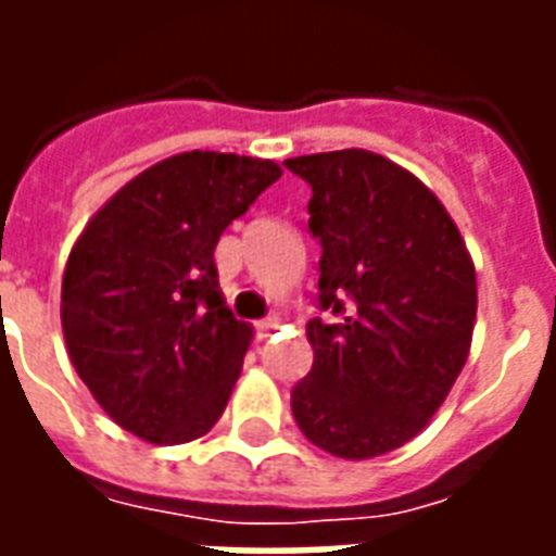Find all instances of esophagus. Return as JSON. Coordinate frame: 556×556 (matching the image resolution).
Segmentation results:
<instances>
[{
    "mask_svg": "<svg viewBox=\"0 0 556 556\" xmlns=\"http://www.w3.org/2000/svg\"><path fill=\"white\" fill-rule=\"evenodd\" d=\"M279 327V318H262V321H255V333H258V339H267L274 330Z\"/></svg>",
    "mask_w": 556,
    "mask_h": 556,
    "instance_id": "obj_1",
    "label": "esophagus"
}]
</instances>
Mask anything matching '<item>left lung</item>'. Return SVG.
Here are the masks:
<instances>
[{"label":"left lung","mask_w":556,"mask_h":556,"mask_svg":"<svg viewBox=\"0 0 556 556\" xmlns=\"http://www.w3.org/2000/svg\"><path fill=\"white\" fill-rule=\"evenodd\" d=\"M313 187L321 241L313 369L291 390L306 441L375 458L429 426L465 369L477 270L458 226L417 175L363 148L286 160Z\"/></svg>","instance_id":"8db88e82"}]
</instances>
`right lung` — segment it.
<instances>
[{
  "instance_id": "right-lung-1",
  "label": "right lung",
  "mask_w": 556,
  "mask_h": 556,
  "mask_svg": "<svg viewBox=\"0 0 556 556\" xmlns=\"http://www.w3.org/2000/svg\"><path fill=\"white\" fill-rule=\"evenodd\" d=\"M279 175L274 160L219 151L160 160L86 223L67 255L71 363L142 441H195L226 410L253 327L223 301L214 250Z\"/></svg>"
}]
</instances>
